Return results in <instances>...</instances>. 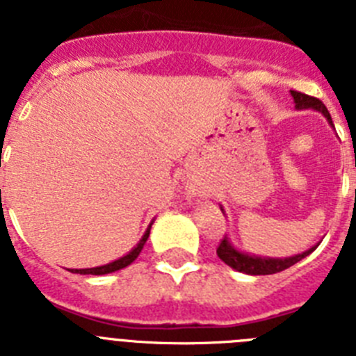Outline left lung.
<instances>
[{"label":"left lung","mask_w":356,"mask_h":356,"mask_svg":"<svg viewBox=\"0 0 356 356\" xmlns=\"http://www.w3.org/2000/svg\"><path fill=\"white\" fill-rule=\"evenodd\" d=\"M292 97H294L296 106L298 108H316L319 112L325 114V118L328 119L330 124L332 122V115H330L328 108L325 106V103L317 99L314 96H308V94L298 92V90H291ZM222 210V209H221ZM316 248L305 251L301 254H296V257H289V259H260V257H250V254H244L241 251L234 250L229 246V242L225 238H221L219 246H217V257L226 264V266L234 267L235 271L246 273V275H275V273L285 271L291 266L300 262L301 259H305L307 254H310Z\"/></svg>","instance_id":"8db88e82"}]
</instances>
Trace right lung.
I'll list each match as a JSON object with an SVG mask.
<instances>
[{"instance_id":"1","label":"right lung","mask_w":356,"mask_h":356,"mask_svg":"<svg viewBox=\"0 0 356 356\" xmlns=\"http://www.w3.org/2000/svg\"><path fill=\"white\" fill-rule=\"evenodd\" d=\"M149 229H151V226L146 229V234H144V237L140 238V242L137 244V248H134V250H131L127 257H122V259L115 260V262H112V264H106V266L92 267V269H72L71 273H80V275H108V273L119 271V269H122V267L130 266V264L134 262L137 257H139L140 250H143L144 244H146L147 237H149Z\"/></svg>"}]
</instances>
